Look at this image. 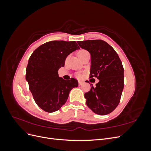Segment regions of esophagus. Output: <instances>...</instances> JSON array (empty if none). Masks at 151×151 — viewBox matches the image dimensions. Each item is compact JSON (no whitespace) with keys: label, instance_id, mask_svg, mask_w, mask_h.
Instances as JSON below:
<instances>
[{"label":"esophagus","instance_id":"34e87169","mask_svg":"<svg viewBox=\"0 0 151 151\" xmlns=\"http://www.w3.org/2000/svg\"><path fill=\"white\" fill-rule=\"evenodd\" d=\"M83 83H84V82L83 81H78V83H79V86H81V85H82V84H83Z\"/></svg>","mask_w":151,"mask_h":151}]
</instances>
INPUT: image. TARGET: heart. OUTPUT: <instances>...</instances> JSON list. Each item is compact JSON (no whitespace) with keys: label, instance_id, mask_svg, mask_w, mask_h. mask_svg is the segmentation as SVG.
<instances>
[{"label":"heart","instance_id":"1","mask_svg":"<svg viewBox=\"0 0 151 151\" xmlns=\"http://www.w3.org/2000/svg\"><path fill=\"white\" fill-rule=\"evenodd\" d=\"M87 53H88V52L86 51V50H79V51L78 52V53H77V55H78V57H81L82 56H83L84 55H85ZM77 76H78L79 77H80L81 75V74H77Z\"/></svg>","mask_w":151,"mask_h":151}]
</instances>
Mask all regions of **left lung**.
Here are the masks:
<instances>
[{
  "label": "left lung",
  "instance_id": "1",
  "mask_svg": "<svg viewBox=\"0 0 151 151\" xmlns=\"http://www.w3.org/2000/svg\"><path fill=\"white\" fill-rule=\"evenodd\" d=\"M79 46L90 53V78L99 82L84 94L86 104L94 113L105 115L111 113L119 104L124 87V69L115 50L101 40L77 42Z\"/></svg>",
  "mask_w": 151,
  "mask_h": 151
}]
</instances>
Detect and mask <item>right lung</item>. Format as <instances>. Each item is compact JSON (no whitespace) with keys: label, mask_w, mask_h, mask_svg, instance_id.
Here are the masks:
<instances>
[{"label":"right lung","mask_w":151,"mask_h":151,"mask_svg":"<svg viewBox=\"0 0 151 151\" xmlns=\"http://www.w3.org/2000/svg\"><path fill=\"white\" fill-rule=\"evenodd\" d=\"M78 49L75 41H51L36 48L29 57L26 79L36 103L45 111L58 110L66 103L71 89L78 86L74 78L65 81L58 74L67 57Z\"/></svg>","instance_id":"right-lung-1"}]
</instances>
